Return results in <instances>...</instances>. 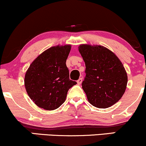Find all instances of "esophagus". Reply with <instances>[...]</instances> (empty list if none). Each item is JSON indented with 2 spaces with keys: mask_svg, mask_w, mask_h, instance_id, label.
<instances>
[{
  "mask_svg": "<svg viewBox=\"0 0 146 146\" xmlns=\"http://www.w3.org/2000/svg\"><path fill=\"white\" fill-rule=\"evenodd\" d=\"M82 82V78H79L78 80H77V83H78V84H81Z\"/></svg>",
  "mask_w": 146,
  "mask_h": 146,
  "instance_id": "34e87169",
  "label": "esophagus"
}]
</instances>
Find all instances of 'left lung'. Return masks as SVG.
<instances>
[{
  "label": "left lung",
  "instance_id": "8db88e82",
  "mask_svg": "<svg viewBox=\"0 0 146 146\" xmlns=\"http://www.w3.org/2000/svg\"><path fill=\"white\" fill-rule=\"evenodd\" d=\"M79 51L86 66L82 86L93 106L106 108L117 103L124 94L128 76L116 55L100 45L81 44Z\"/></svg>",
  "mask_w": 146,
  "mask_h": 146
}]
</instances>
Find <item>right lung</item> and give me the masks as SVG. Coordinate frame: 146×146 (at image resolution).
I'll return each instance as SVG.
<instances>
[{
    "mask_svg": "<svg viewBox=\"0 0 146 146\" xmlns=\"http://www.w3.org/2000/svg\"><path fill=\"white\" fill-rule=\"evenodd\" d=\"M71 45L52 46L33 60L25 76L31 100L46 110L57 109L65 102L68 90L77 84L69 79L66 61Z\"/></svg>",
    "mask_w": 146,
    "mask_h": 146,
    "instance_id": "obj_1",
    "label": "right lung"
}]
</instances>
